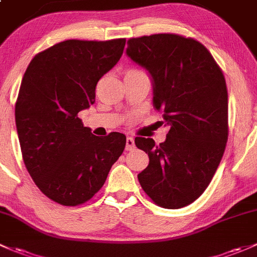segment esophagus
Segmentation results:
<instances>
[{"instance_id":"1","label":"esophagus","mask_w":257,"mask_h":257,"mask_svg":"<svg viewBox=\"0 0 257 257\" xmlns=\"http://www.w3.org/2000/svg\"><path fill=\"white\" fill-rule=\"evenodd\" d=\"M135 148V141L132 137H127L126 139V151H132Z\"/></svg>"}]
</instances>
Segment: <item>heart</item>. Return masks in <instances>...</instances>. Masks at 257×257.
<instances>
[{"instance_id":"obj_1","label":"heart","mask_w":257,"mask_h":257,"mask_svg":"<svg viewBox=\"0 0 257 257\" xmlns=\"http://www.w3.org/2000/svg\"><path fill=\"white\" fill-rule=\"evenodd\" d=\"M127 73H137V70H128ZM127 73H126V74H127Z\"/></svg>"}]
</instances>
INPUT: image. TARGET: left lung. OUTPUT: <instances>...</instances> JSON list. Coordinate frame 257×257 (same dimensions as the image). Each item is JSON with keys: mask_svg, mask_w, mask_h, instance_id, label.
<instances>
[{"mask_svg": "<svg viewBox=\"0 0 257 257\" xmlns=\"http://www.w3.org/2000/svg\"><path fill=\"white\" fill-rule=\"evenodd\" d=\"M126 54L150 74L153 106L169 128L160 145L135 139L150 158L137 178L157 205L183 208L207 189L225 151V78L203 44L178 34L131 38Z\"/></svg>", "mask_w": 257, "mask_h": 257, "instance_id": "1", "label": "left lung"}]
</instances>
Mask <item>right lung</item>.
<instances>
[{
    "instance_id": "1",
    "label": "right lung",
    "mask_w": 257,
    "mask_h": 257,
    "mask_svg": "<svg viewBox=\"0 0 257 257\" xmlns=\"http://www.w3.org/2000/svg\"><path fill=\"white\" fill-rule=\"evenodd\" d=\"M125 39L60 42L31 60L16 102V127L26 168L41 192L62 205L88 202L122 155L126 136H94L79 118L112 69Z\"/></svg>"
}]
</instances>
